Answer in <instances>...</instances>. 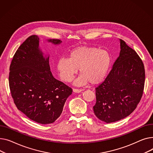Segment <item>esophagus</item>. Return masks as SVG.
I'll return each mask as SVG.
<instances>
[{
  "label": "esophagus",
  "mask_w": 153,
  "mask_h": 153,
  "mask_svg": "<svg viewBox=\"0 0 153 153\" xmlns=\"http://www.w3.org/2000/svg\"><path fill=\"white\" fill-rule=\"evenodd\" d=\"M73 91H74V92H75V93H80V92H82V91H83V89H82L74 88V89H73Z\"/></svg>",
  "instance_id": "1"
}]
</instances>
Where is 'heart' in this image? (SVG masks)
Returning a JSON list of instances; mask_svg holds the SVG:
<instances>
[{"label":"heart","instance_id":"heart-1","mask_svg":"<svg viewBox=\"0 0 153 153\" xmlns=\"http://www.w3.org/2000/svg\"><path fill=\"white\" fill-rule=\"evenodd\" d=\"M68 56V59L61 57L57 60V72L62 81L70 82L79 69L81 75L75 81L76 85L100 84L105 79L111 64L108 52L93 47L74 48Z\"/></svg>","mask_w":153,"mask_h":153}]
</instances>
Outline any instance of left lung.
<instances>
[{"label":"left lung","instance_id":"1","mask_svg":"<svg viewBox=\"0 0 153 153\" xmlns=\"http://www.w3.org/2000/svg\"><path fill=\"white\" fill-rule=\"evenodd\" d=\"M119 57L104 82L96 88L93 106L97 117L112 123L128 116L136 109L144 90L145 71L136 51L122 39Z\"/></svg>","mask_w":153,"mask_h":153}]
</instances>
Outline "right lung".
I'll return each mask as SVG.
<instances>
[{
	"mask_svg": "<svg viewBox=\"0 0 153 153\" xmlns=\"http://www.w3.org/2000/svg\"><path fill=\"white\" fill-rule=\"evenodd\" d=\"M39 40L32 35L16 51L10 65L9 87L18 109L36 122L49 124L59 117L72 89L52 76L49 57H43Z\"/></svg>",
	"mask_w": 153,
	"mask_h": 153,
	"instance_id": "obj_1",
	"label": "right lung"
}]
</instances>
